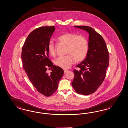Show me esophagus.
<instances>
[{
	"mask_svg": "<svg viewBox=\"0 0 128 128\" xmlns=\"http://www.w3.org/2000/svg\"><path fill=\"white\" fill-rule=\"evenodd\" d=\"M64 74H66V72H68V70H64Z\"/></svg>",
	"mask_w": 128,
	"mask_h": 128,
	"instance_id": "obj_1",
	"label": "esophagus"
}]
</instances>
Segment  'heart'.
<instances>
[{
	"label": "heart",
	"mask_w": 128,
	"mask_h": 128,
	"mask_svg": "<svg viewBox=\"0 0 128 128\" xmlns=\"http://www.w3.org/2000/svg\"><path fill=\"white\" fill-rule=\"evenodd\" d=\"M57 40L60 44L66 46L65 53L68 55L58 58L54 60L57 66L67 69L73 64L75 60L76 62H81L86 57L89 51V43L85 37L76 34L66 32L60 35ZM48 49L51 56H55V45L52 40L48 42Z\"/></svg>",
	"instance_id": "obj_1"
}]
</instances>
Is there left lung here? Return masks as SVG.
<instances>
[{"mask_svg": "<svg viewBox=\"0 0 128 128\" xmlns=\"http://www.w3.org/2000/svg\"><path fill=\"white\" fill-rule=\"evenodd\" d=\"M89 34V51L86 58L73 70L75 77L72 86L76 93L89 95L94 93L104 80L109 65V56L106 42L101 35L92 28L74 26Z\"/></svg>", "mask_w": 128, "mask_h": 128, "instance_id": "left-lung-1", "label": "left lung"}]
</instances>
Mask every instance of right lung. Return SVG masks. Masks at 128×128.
Listing matches in <instances>:
<instances>
[{"instance_id":"1","label":"right lung","mask_w":128,"mask_h":128,"mask_svg":"<svg viewBox=\"0 0 128 128\" xmlns=\"http://www.w3.org/2000/svg\"><path fill=\"white\" fill-rule=\"evenodd\" d=\"M55 30L54 26L35 29L27 36L22 50L24 70L34 86L45 96L56 92L64 74L63 69L53 65L48 58V45ZM47 67L52 69L49 74Z\"/></svg>"}]
</instances>
